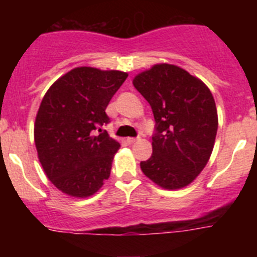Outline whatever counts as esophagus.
<instances>
[{
  "label": "esophagus",
  "mask_w": 257,
  "mask_h": 257,
  "mask_svg": "<svg viewBox=\"0 0 257 257\" xmlns=\"http://www.w3.org/2000/svg\"><path fill=\"white\" fill-rule=\"evenodd\" d=\"M139 140L140 138H127V143H128V144H134V143L139 142Z\"/></svg>",
  "instance_id": "obj_1"
}]
</instances>
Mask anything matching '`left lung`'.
Instances as JSON below:
<instances>
[{"instance_id":"left-lung-1","label":"left lung","mask_w":257,"mask_h":257,"mask_svg":"<svg viewBox=\"0 0 257 257\" xmlns=\"http://www.w3.org/2000/svg\"><path fill=\"white\" fill-rule=\"evenodd\" d=\"M152 106L153 154L142 171L165 189L187 187L205 169L217 133L213 96L201 79L176 65L157 64L134 78Z\"/></svg>"}]
</instances>
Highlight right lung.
Segmentation results:
<instances>
[{"mask_svg":"<svg viewBox=\"0 0 257 257\" xmlns=\"http://www.w3.org/2000/svg\"><path fill=\"white\" fill-rule=\"evenodd\" d=\"M126 78L119 70L74 68L42 99L35 123L38 158L50 181L68 196H91L110 175L121 145L101 126L110 122L105 109Z\"/></svg>","mask_w":257,"mask_h":257,"instance_id":"right-lung-1","label":"right lung"}]
</instances>
